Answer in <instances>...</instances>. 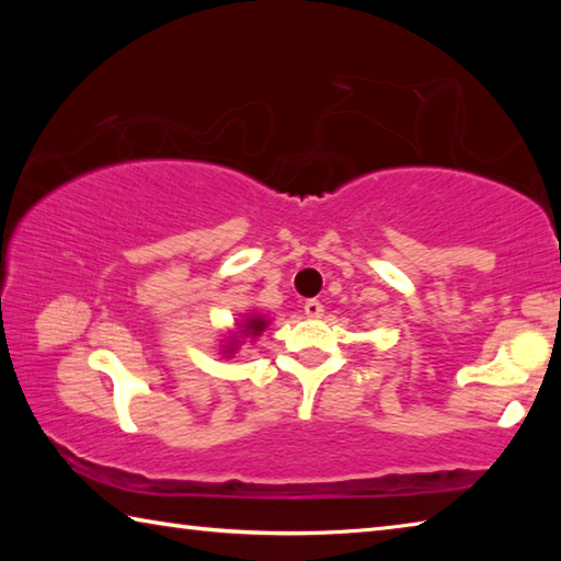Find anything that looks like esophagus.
<instances>
[{
  "label": "esophagus",
  "instance_id": "obj_1",
  "mask_svg": "<svg viewBox=\"0 0 561 561\" xmlns=\"http://www.w3.org/2000/svg\"><path fill=\"white\" fill-rule=\"evenodd\" d=\"M304 314L311 319H319L321 314H324V304H321L319 299H309L307 304H304Z\"/></svg>",
  "mask_w": 561,
  "mask_h": 561
}]
</instances>
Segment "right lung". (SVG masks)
Returning a JSON list of instances; mask_svg holds the SVG:
<instances>
[{"instance_id": "add662e5", "label": "right lung", "mask_w": 561, "mask_h": 561, "mask_svg": "<svg viewBox=\"0 0 561 561\" xmlns=\"http://www.w3.org/2000/svg\"><path fill=\"white\" fill-rule=\"evenodd\" d=\"M267 329V319L264 317H257V314H252V317H247L242 324H240V331H237V334L240 336H232V341H230V346H225V354H234V348L240 346V339H247V336H260L262 331Z\"/></svg>"}]
</instances>
